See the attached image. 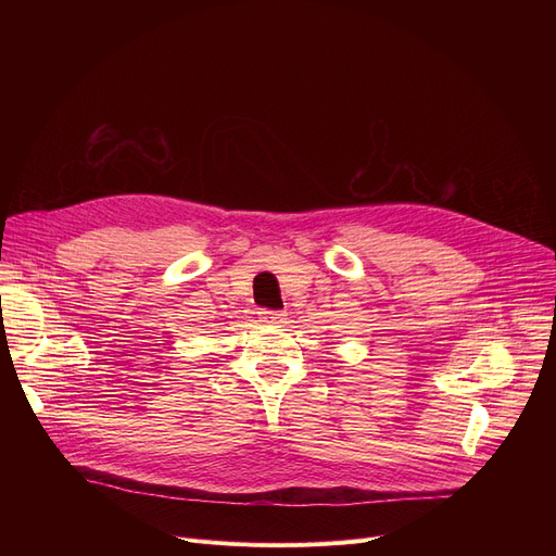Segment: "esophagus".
I'll list each match as a JSON object with an SVG mask.
<instances>
[{
	"mask_svg": "<svg viewBox=\"0 0 556 556\" xmlns=\"http://www.w3.org/2000/svg\"><path fill=\"white\" fill-rule=\"evenodd\" d=\"M286 319V315L281 311H261L258 313V323H266V325H281Z\"/></svg>",
	"mask_w": 556,
	"mask_h": 556,
	"instance_id": "34e87169",
	"label": "esophagus"
}]
</instances>
